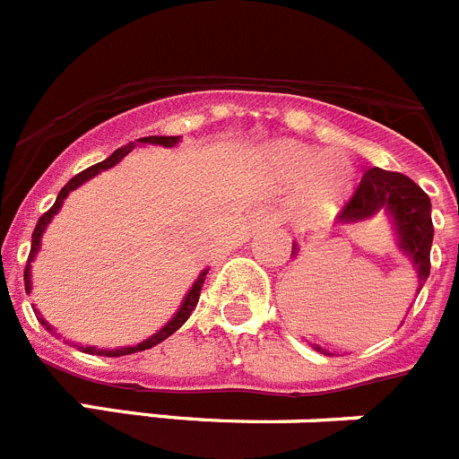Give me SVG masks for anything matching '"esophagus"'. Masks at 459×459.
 <instances>
[{
	"mask_svg": "<svg viewBox=\"0 0 459 459\" xmlns=\"http://www.w3.org/2000/svg\"><path fill=\"white\" fill-rule=\"evenodd\" d=\"M253 221H255V222H264V216H262V213H255Z\"/></svg>",
	"mask_w": 459,
	"mask_h": 459,
	"instance_id": "34e87169",
	"label": "esophagus"
}]
</instances>
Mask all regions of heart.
Instances as JSON below:
<instances>
[{
  "label": "heart",
  "instance_id": "heart-1",
  "mask_svg": "<svg viewBox=\"0 0 459 459\" xmlns=\"http://www.w3.org/2000/svg\"><path fill=\"white\" fill-rule=\"evenodd\" d=\"M269 165L275 179L287 186H303V206L312 216H326L344 202L356 181V168L342 153L285 142L271 149Z\"/></svg>",
  "mask_w": 459,
  "mask_h": 459
}]
</instances>
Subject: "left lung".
Listing matches in <instances>:
<instances>
[{
    "label": "left lung",
    "mask_w": 459,
    "mask_h": 459,
    "mask_svg": "<svg viewBox=\"0 0 459 459\" xmlns=\"http://www.w3.org/2000/svg\"><path fill=\"white\" fill-rule=\"evenodd\" d=\"M377 213H384L391 222L395 248L409 259L411 269L416 271V278H419L416 291H420L429 275V248L435 237L432 202L423 193V188L404 174L370 168L366 169L354 197L344 206L338 221L342 225H354V222L370 221ZM296 255H299V243L291 246V257ZM312 347L322 354L333 356L319 344H312Z\"/></svg>",
    "instance_id": "1"
}]
</instances>
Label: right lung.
<instances>
[{
	"mask_svg": "<svg viewBox=\"0 0 459 459\" xmlns=\"http://www.w3.org/2000/svg\"><path fill=\"white\" fill-rule=\"evenodd\" d=\"M179 142H181V135L140 137V140H137V142H131V144H126V147L117 149V152L112 153V156L105 158L103 163H96V165H91V168L84 169V172L75 174V177H73V179L68 181V184L64 186L62 190H59V195H56V200H55V204L50 206V211H48V213H43V216L39 218V222H36V230H34V234H31L30 259H27V266H24V290H27V294H30V291H31V262H34L36 255H39V250H40V238H43V234H46L48 225H50V222H52V218H55L56 213H59V209H62V206H64V200H66L68 195H71L75 188H80V186H82V184H87L89 179H93L96 174L105 172V169H109V168H115V165L119 163L121 158L128 156V153H131L135 147H144V144H160V147L172 149V147H177ZM206 271H209V269H204L200 275H197V280H195V282H193V287H190V290H188V294L184 296V301H181L179 310L174 312V317L169 319V322L165 324L163 328H158V331L152 335V338L142 340V342H137V344H131V347H117V350H99V347H93V344H87V347H84V344H75V347H78V350H82V351H87V354H96V356H126V354H135V351L152 350L153 344H160V342H163V340H168L169 335L174 333V331H179V328L184 326L186 319L190 317V312L195 310V306H197V299H200L202 282H204V278H206ZM34 312H36V317H39V322L43 324V326H46L52 335H56L55 333V326H50V324L46 322V317H43V315H40L39 310H34Z\"/></svg>",
	"mask_w": 459,
	"mask_h": 459,
	"instance_id": "add662e5",
	"label": "right lung"
}]
</instances>
